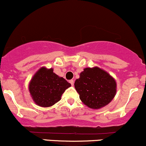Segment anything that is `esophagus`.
Listing matches in <instances>:
<instances>
[{
  "instance_id": "34e87169",
  "label": "esophagus",
  "mask_w": 146,
  "mask_h": 146,
  "mask_svg": "<svg viewBox=\"0 0 146 146\" xmlns=\"http://www.w3.org/2000/svg\"><path fill=\"white\" fill-rule=\"evenodd\" d=\"M70 84H71V85H72V86H73V85H74V80H72V79L70 80Z\"/></svg>"
}]
</instances>
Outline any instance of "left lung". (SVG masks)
Segmentation results:
<instances>
[{
  "label": "left lung",
  "instance_id": "8db88e82",
  "mask_svg": "<svg viewBox=\"0 0 146 146\" xmlns=\"http://www.w3.org/2000/svg\"><path fill=\"white\" fill-rule=\"evenodd\" d=\"M74 87L83 103L94 109L110 103L116 92L115 79L97 67L84 69L75 81Z\"/></svg>",
  "mask_w": 146,
  "mask_h": 146
}]
</instances>
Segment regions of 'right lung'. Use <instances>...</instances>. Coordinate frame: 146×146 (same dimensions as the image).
Segmentation results:
<instances>
[{
    "instance_id": "add662e5",
    "label": "right lung",
    "mask_w": 146,
    "mask_h": 146,
    "mask_svg": "<svg viewBox=\"0 0 146 146\" xmlns=\"http://www.w3.org/2000/svg\"><path fill=\"white\" fill-rule=\"evenodd\" d=\"M53 69L42 67L34 75L29 84L33 100L43 107L51 106L60 101L61 95L71 84L54 73Z\"/></svg>"
}]
</instances>
